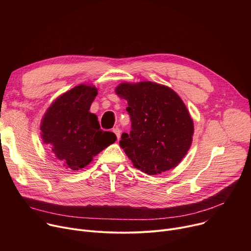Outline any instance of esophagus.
<instances>
[{"mask_svg": "<svg viewBox=\"0 0 251 251\" xmlns=\"http://www.w3.org/2000/svg\"><path fill=\"white\" fill-rule=\"evenodd\" d=\"M112 131L115 133V135H116L117 139L119 140V138H120V136H121V130H120L118 127H116V128H113V130H112Z\"/></svg>", "mask_w": 251, "mask_h": 251, "instance_id": "34e87169", "label": "esophagus"}]
</instances>
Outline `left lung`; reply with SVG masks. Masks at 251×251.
Returning <instances> with one entry per match:
<instances>
[{
	"instance_id": "left-lung-1",
	"label": "left lung",
	"mask_w": 251,
	"mask_h": 251,
	"mask_svg": "<svg viewBox=\"0 0 251 251\" xmlns=\"http://www.w3.org/2000/svg\"><path fill=\"white\" fill-rule=\"evenodd\" d=\"M116 93L127 100L131 131L120 147L135 168L148 175L174 169L189 151L194 123L174 90L151 81L121 83Z\"/></svg>"
}]
</instances>
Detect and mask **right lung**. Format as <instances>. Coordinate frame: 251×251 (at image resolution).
<instances>
[{
  "instance_id": "right-lung-1",
  "label": "right lung",
  "mask_w": 251,
  "mask_h": 251,
  "mask_svg": "<svg viewBox=\"0 0 251 251\" xmlns=\"http://www.w3.org/2000/svg\"><path fill=\"white\" fill-rule=\"evenodd\" d=\"M96 95L94 86H75L51 104L42 121L44 142L68 170L84 168L117 140L113 132L100 129L97 116L89 112Z\"/></svg>"
}]
</instances>
